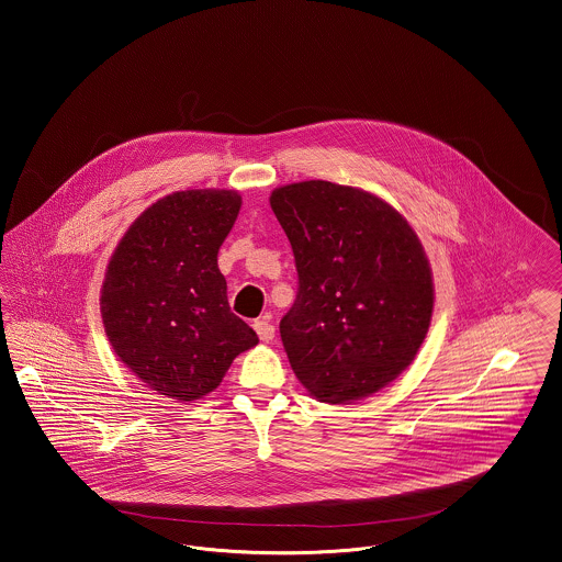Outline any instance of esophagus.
<instances>
[{"label": "esophagus", "instance_id": "obj_1", "mask_svg": "<svg viewBox=\"0 0 562 562\" xmlns=\"http://www.w3.org/2000/svg\"><path fill=\"white\" fill-rule=\"evenodd\" d=\"M255 330H257V335H259V339L261 341H273V337H276V326L271 324V322L266 321V318H261V321H255Z\"/></svg>", "mask_w": 562, "mask_h": 562}]
</instances>
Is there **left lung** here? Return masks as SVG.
Returning a JSON list of instances; mask_svg holds the SVG:
<instances>
[{
	"instance_id": "obj_1",
	"label": "left lung",
	"mask_w": 562,
	"mask_h": 562,
	"mask_svg": "<svg viewBox=\"0 0 562 562\" xmlns=\"http://www.w3.org/2000/svg\"><path fill=\"white\" fill-rule=\"evenodd\" d=\"M269 204L299 278L280 321L294 374L328 404L374 394L428 335L434 284L415 232L383 200L330 181L284 186Z\"/></svg>"
}]
</instances>
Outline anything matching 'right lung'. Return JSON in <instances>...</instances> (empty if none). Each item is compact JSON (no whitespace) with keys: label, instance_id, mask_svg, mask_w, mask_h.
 <instances>
[{"label":"right lung","instance_id":"1","mask_svg":"<svg viewBox=\"0 0 562 562\" xmlns=\"http://www.w3.org/2000/svg\"><path fill=\"white\" fill-rule=\"evenodd\" d=\"M240 204L225 189L166 195L134 221L109 261L101 293L109 344L161 396H206L234 358L259 344L232 314L216 266Z\"/></svg>","mask_w":562,"mask_h":562}]
</instances>
